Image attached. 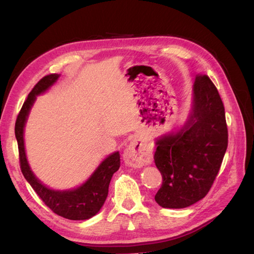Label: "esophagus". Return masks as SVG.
Instances as JSON below:
<instances>
[{
    "label": "esophagus",
    "mask_w": 254,
    "mask_h": 254,
    "mask_svg": "<svg viewBox=\"0 0 254 254\" xmlns=\"http://www.w3.org/2000/svg\"><path fill=\"white\" fill-rule=\"evenodd\" d=\"M124 162L133 168H141L152 161V148L139 139H132L123 152Z\"/></svg>",
    "instance_id": "34e87169"
}]
</instances>
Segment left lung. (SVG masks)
Segmentation results:
<instances>
[{"instance_id": "1", "label": "left lung", "mask_w": 254, "mask_h": 254, "mask_svg": "<svg viewBox=\"0 0 254 254\" xmlns=\"http://www.w3.org/2000/svg\"><path fill=\"white\" fill-rule=\"evenodd\" d=\"M227 126L217 88L197 75L187 121L175 133L156 141L154 163L162 185L154 196L163 208H185L207 195L226 152Z\"/></svg>"}]
</instances>
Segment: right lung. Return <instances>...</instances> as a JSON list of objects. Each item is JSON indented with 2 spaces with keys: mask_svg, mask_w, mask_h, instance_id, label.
Masks as SVG:
<instances>
[{
  "mask_svg": "<svg viewBox=\"0 0 254 254\" xmlns=\"http://www.w3.org/2000/svg\"><path fill=\"white\" fill-rule=\"evenodd\" d=\"M58 74H50L41 78L32 91L29 93L27 100L24 101L22 109L16 118L15 122V137L18 141L20 168L24 178L31 185L33 190L37 192L41 200L59 216L72 221L88 220L96 215L102 208L103 204L109 194V186L112 176L120 168V153L114 152L103 160L93 175L81 186L70 190H54L46 187L36 176L27 160L24 150L23 131L27 122L29 112L36 101V96L46 92L59 78Z\"/></svg>",
  "mask_w": 254,
  "mask_h": 254,
  "instance_id": "add662e5",
  "label": "right lung"
}]
</instances>
